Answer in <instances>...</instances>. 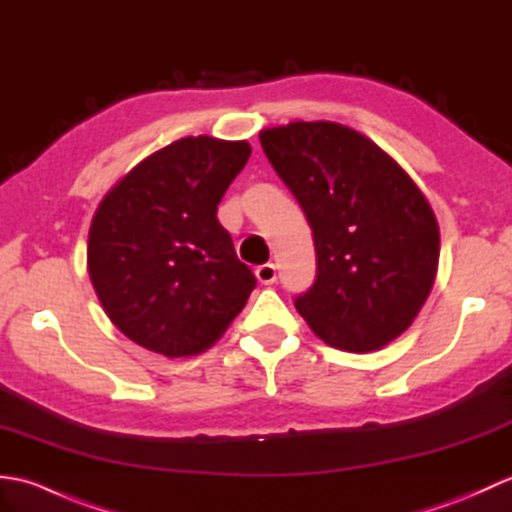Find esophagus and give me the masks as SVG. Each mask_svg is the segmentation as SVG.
<instances>
[{"label": "esophagus", "instance_id": "obj_1", "mask_svg": "<svg viewBox=\"0 0 512 512\" xmlns=\"http://www.w3.org/2000/svg\"><path fill=\"white\" fill-rule=\"evenodd\" d=\"M255 275L264 286H273L277 281V268H275V264H262L255 268Z\"/></svg>", "mask_w": 512, "mask_h": 512}]
</instances>
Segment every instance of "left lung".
Here are the masks:
<instances>
[{"label":"left lung","mask_w":512,"mask_h":512,"mask_svg":"<svg viewBox=\"0 0 512 512\" xmlns=\"http://www.w3.org/2000/svg\"><path fill=\"white\" fill-rule=\"evenodd\" d=\"M259 140L317 250V279L295 308L336 350H380L409 328L436 279L440 231L427 198L396 160L345 125L299 121L264 129Z\"/></svg>","instance_id":"1"}]
</instances>
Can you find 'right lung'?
Wrapping results in <instances>:
<instances>
[{"instance_id": "add662e5", "label": "right lung", "mask_w": 512, "mask_h": 512, "mask_svg": "<svg viewBox=\"0 0 512 512\" xmlns=\"http://www.w3.org/2000/svg\"><path fill=\"white\" fill-rule=\"evenodd\" d=\"M250 158L244 140L180 138L105 195L90 228L88 268L107 317L127 339L193 356L231 325L255 275L235 255L217 204Z\"/></svg>"}]
</instances>
